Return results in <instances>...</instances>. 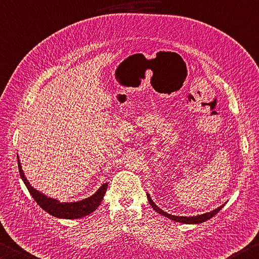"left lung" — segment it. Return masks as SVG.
<instances>
[{
	"mask_svg": "<svg viewBox=\"0 0 259 259\" xmlns=\"http://www.w3.org/2000/svg\"><path fill=\"white\" fill-rule=\"evenodd\" d=\"M147 197H148V201L150 202L151 207L153 208V210H156L158 214L165 216V217H167V219H169L171 221L179 222V223H183V224H200V223H202V222L210 220L212 216H215L217 212H219L222 208L224 207V205H222L220 207H217L214 210H211L209 212H205V214H201V215H197V216H175V215H170V214H168V212H166L162 209H160V208L158 207L155 202H153V200L150 197V194L147 193Z\"/></svg>",
	"mask_w": 259,
	"mask_h": 259,
	"instance_id": "1",
	"label": "left lung"
}]
</instances>
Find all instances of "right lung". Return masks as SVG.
Here are the masks:
<instances>
[{
  "mask_svg": "<svg viewBox=\"0 0 259 259\" xmlns=\"http://www.w3.org/2000/svg\"><path fill=\"white\" fill-rule=\"evenodd\" d=\"M18 158V168H19L20 178L24 181L25 185L28 189L31 197L34 198V200L37 202V205L44 209L50 215H52L57 219H63V220H75V219H81L90 214H92L93 211L97 210V208L100 206V203L103 200L104 194L107 191L108 183L102 184L100 187L97 192L89 198H85L83 200L74 201V202H61L58 199H54L51 197H48L47 194L42 193L38 190H36L34 187H31L29 181L26 179L24 170L21 168V164Z\"/></svg>",
  "mask_w": 259,
  "mask_h": 259,
  "instance_id": "1",
  "label": "right lung"
}]
</instances>
